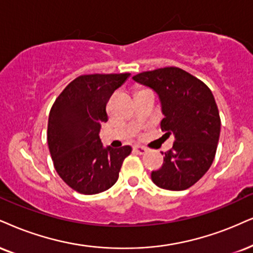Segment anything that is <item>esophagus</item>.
Listing matches in <instances>:
<instances>
[{
  "label": "esophagus",
  "mask_w": 253,
  "mask_h": 253,
  "mask_svg": "<svg viewBox=\"0 0 253 253\" xmlns=\"http://www.w3.org/2000/svg\"><path fill=\"white\" fill-rule=\"evenodd\" d=\"M133 151L136 152V154H139V155H143L146 152V148L145 146H142V145H135L133 146Z\"/></svg>",
  "instance_id": "esophagus-1"
}]
</instances>
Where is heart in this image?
<instances>
[{
	"mask_svg": "<svg viewBox=\"0 0 253 253\" xmlns=\"http://www.w3.org/2000/svg\"><path fill=\"white\" fill-rule=\"evenodd\" d=\"M146 90H148V89H138V90H137V93L142 92V91H146Z\"/></svg>",
	"mask_w": 253,
	"mask_h": 253,
	"instance_id": "obj_1",
	"label": "heart"
}]
</instances>
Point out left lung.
I'll return each mask as SVG.
<instances>
[{"label": "left lung", "mask_w": 253, "mask_h": 253, "mask_svg": "<svg viewBox=\"0 0 253 253\" xmlns=\"http://www.w3.org/2000/svg\"><path fill=\"white\" fill-rule=\"evenodd\" d=\"M132 79L157 93L164 115L163 136H174L163 165L151 172L152 182L172 191L189 189L210 169L219 141L220 117L212 92L197 77L176 67L144 71Z\"/></svg>", "instance_id": "1"}]
</instances>
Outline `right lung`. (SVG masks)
<instances>
[{"label":"right lung","instance_id":"add662e5","mask_svg":"<svg viewBox=\"0 0 253 253\" xmlns=\"http://www.w3.org/2000/svg\"><path fill=\"white\" fill-rule=\"evenodd\" d=\"M130 74L82 75L65 86L48 121L49 151L55 170L71 189L83 195L105 191L117 182L131 146L104 148L99 138L108 121L107 103Z\"/></svg>","mask_w":253,"mask_h":253}]
</instances>
